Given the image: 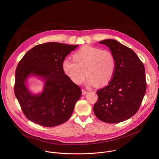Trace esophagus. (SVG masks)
Here are the masks:
<instances>
[{
	"mask_svg": "<svg viewBox=\"0 0 159 159\" xmlns=\"http://www.w3.org/2000/svg\"><path fill=\"white\" fill-rule=\"evenodd\" d=\"M87 93H88V92L87 91V90H84V89H82V93L83 95L86 94Z\"/></svg>",
	"mask_w": 159,
	"mask_h": 159,
	"instance_id": "1",
	"label": "esophagus"
}]
</instances>
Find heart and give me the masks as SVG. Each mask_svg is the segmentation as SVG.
Listing matches in <instances>:
<instances>
[{"mask_svg":"<svg viewBox=\"0 0 159 159\" xmlns=\"http://www.w3.org/2000/svg\"><path fill=\"white\" fill-rule=\"evenodd\" d=\"M115 69V58L111 51L90 46L76 52L73 60L65 58L62 62L63 73L78 85L84 82L86 75L89 85L104 86L112 79Z\"/></svg>","mask_w":159,"mask_h":159,"instance_id":"heart-1","label":"heart"}]
</instances>
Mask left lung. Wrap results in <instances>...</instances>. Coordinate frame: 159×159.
<instances>
[{
	"label": "left lung",
	"mask_w": 159,
	"mask_h": 159,
	"mask_svg": "<svg viewBox=\"0 0 159 159\" xmlns=\"http://www.w3.org/2000/svg\"><path fill=\"white\" fill-rule=\"evenodd\" d=\"M109 47L116 60V69L108 85L98 90L93 110L96 117L116 123L132 117L140 108L147 82L145 67L134 51L115 39L99 42Z\"/></svg>",
	"instance_id": "left-lung-1"
}]
</instances>
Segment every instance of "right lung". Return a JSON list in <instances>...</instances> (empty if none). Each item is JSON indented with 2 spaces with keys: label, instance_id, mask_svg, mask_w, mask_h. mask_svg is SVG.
Listing matches in <instances>:
<instances>
[{
  "label": "right lung",
  "instance_id": "1",
  "mask_svg": "<svg viewBox=\"0 0 159 159\" xmlns=\"http://www.w3.org/2000/svg\"><path fill=\"white\" fill-rule=\"evenodd\" d=\"M78 45L50 42L38 44L19 61L15 74L14 94L25 116L43 126L61 125L72 115L80 88L63 72L62 62ZM30 75L45 82L43 92L33 95L25 82Z\"/></svg>",
  "mask_w": 159,
  "mask_h": 159
}]
</instances>
